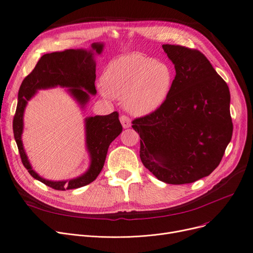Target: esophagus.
I'll return each instance as SVG.
<instances>
[{
	"label": "esophagus",
	"instance_id": "1",
	"mask_svg": "<svg viewBox=\"0 0 253 253\" xmlns=\"http://www.w3.org/2000/svg\"><path fill=\"white\" fill-rule=\"evenodd\" d=\"M120 122H121L123 128H129L131 126L130 119L125 115H122L121 117H120Z\"/></svg>",
	"mask_w": 253,
	"mask_h": 253
}]
</instances>
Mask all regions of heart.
I'll list each match as a JSON object with an SVG mask.
<instances>
[{"label":"heart","mask_w":253,"mask_h":253,"mask_svg":"<svg viewBox=\"0 0 253 253\" xmlns=\"http://www.w3.org/2000/svg\"><path fill=\"white\" fill-rule=\"evenodd\" d=\"M174 82L170 66L140 53H131L113 60L100 87L105 97L124 101L125 109L135 116L155 113L166 102Z\"/></svg>","instance_id":"heart-1"}]
</instances>
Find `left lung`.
<instances>
[{"label": "left lung", "mask_w": 253, "mask_h": 253, "mask_svg": "<svg viewBox=\"0 0 253 253\" xmlns=\"http://www.w3.org/2000/svg\"><path fill=\"white\" fill-rule=\"evenodd\" d=\"M175 78L160 109L137 118L140 160L161 181L191 183L208 176L231 141L229 87L200 51L162 45Z\"/></svg>", "instance_id": "left-lung-1"}]
</instances>
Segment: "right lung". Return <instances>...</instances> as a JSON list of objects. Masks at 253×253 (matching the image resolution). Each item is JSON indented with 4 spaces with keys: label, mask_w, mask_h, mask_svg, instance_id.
I'll return each mask as SVG.
<instances>
[{
    "label": "right lung",
    "mask_w": 253,
    "mask_h": 253,
    "mask_svg": "<svg viewBox=\"0 0 253 253\" xmlns=\"http://www.w3.org/2000/svg\"><path fill=\"white\" fill-rule=\"evenodd\" d=\"M102 49V43H93L90 50L69 49L48 53L40 58L33 72L24 78L20 85L17 108L13 119V133L21 162L34 178L54 190L78 189L95 180L104 165L111 142L122 132L123 128L120 123L119 114L114 112L106 116L88 117L85 119L86 148L90 156L88 170L81 176L70 180L52 181L41 177L32 168L23 149L21 135L25 106L38 90L59 86L69 88L70 94L84 108L90 99V95L96 94L94 52L100 54Z\"/></svg>",
    "instance_id": "obj_1"
}]
</instances>
